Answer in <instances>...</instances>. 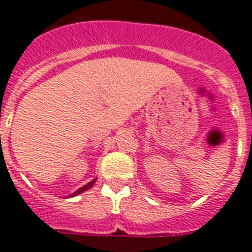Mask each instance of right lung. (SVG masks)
Instances as JSON below:
<instances>
[{"label": "right lung", "mask_w": 252, "mask_h": 252, "mask_svg": "<svg viewBox=\"0 0 252 252\" xmlns=\"http://www.w3.org/2000/svg\"><path fill=\"white\" fill-rule=\"evenodd\" d=\"M94 182H96V178H94V180H92L91 182H88L87 185H84L83 187H80V189H78V190H76L75 192H72L71 195H69V198H72V196H76V195H79V194H82V192H84V191H87L88 189H91V187L94 186Z\"/></svg>", "instance_id": "right-lung-1"}]
</instances>
